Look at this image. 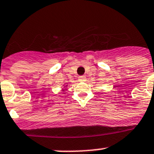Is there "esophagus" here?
Returning <instances> with one entry per match:
<instances>
[{
	"label": "esophagus",
	"mask_w": 154,
	"mask_h": 154,
	"mask_svg": "<svg viewBox=\"0 0 154 154\" xmlns=\"http://www.w3.org/2000/svg\"><path fill=\"white\" fill-rule=\"evenodd\" d=\"M79 81L80 82H86V77L85 76H80L78 78Z\"/></svg>",
	"instance_id": "esophagus-1"
}]
</instances>
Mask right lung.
<instances>
[{"label":"right lung","instance_id":"1","mask_svg":"<svg viewBox=\"0 0 154 154\" xmlns=\"http://www.w3.org/2000/svg\"><path fill=\"white\" fill-rule=\"evenodd\" d=\"M66 86H67V85H66ZM65 90H66V89H63V91H65ZM64 93H65V92H64Z\"/></svg>","mask_w":154,"mask_h":154}]
</instances>
